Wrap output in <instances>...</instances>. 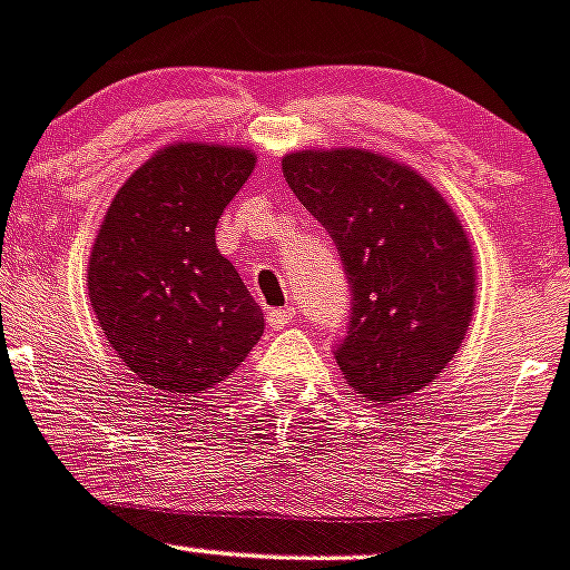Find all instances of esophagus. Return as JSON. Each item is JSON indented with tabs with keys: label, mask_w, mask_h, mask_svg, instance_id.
Here are the masks:
<instances>
[{
	"label": "esophagus",
	"mask_w": 570,
	"mask_h": 570,
	"mask_svg": "<svg viewBox=\"0 0 570 570\" xmlns=\"http://www.w3.org/2000/svg\"><path fill=\"white\" fill-rule=\"evenodd\" d=\"M296 318L294 307H276V311H268V324L274 330H282L285 324H291Z\"/></svg>",
	"instance_id": "34e87169"
}]
</instances>
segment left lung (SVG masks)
I'll list each match as a JSON object with an SVG mask.
<instances>
[{
    "mask_svg": "<svg viewBox=\"0 0 570 570\" xmlns=\"http://www.w3.org/2000/svg\"><path fill=\"white\" fill-rule=\"evenodd\" d=\"M282 173L338 246L352 322L335 350L344 381L377 405L436 381L475 311V257L462 220L414 167L363 148H305Z\"/></svg>",
    "mask_w": 570,
    "mask_h": 570,
    "instance_id": "8db88e82",
    "label": "left lung"
}]
</instances>
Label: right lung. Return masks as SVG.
I'll use <instances>...</instances> for the list:
<instances>
[{
	"label": "right lung",
	"instance_id": "1",
	"mask_svg": "<svg viewBox=\"0 0 570 570\" xmlns=\"http://www.w3.org/2000/svg\"><path fill=\"white\" fill-rule=\"evenodd\" d=\"M254 161L240 145L159 148L117 189L97 232L86 276L91 311L159 397L215 389L263 335V311L215 243Z\"/></svg>",
	"mask_w": 570,
	"mask_h": 570
}]
</instances>
